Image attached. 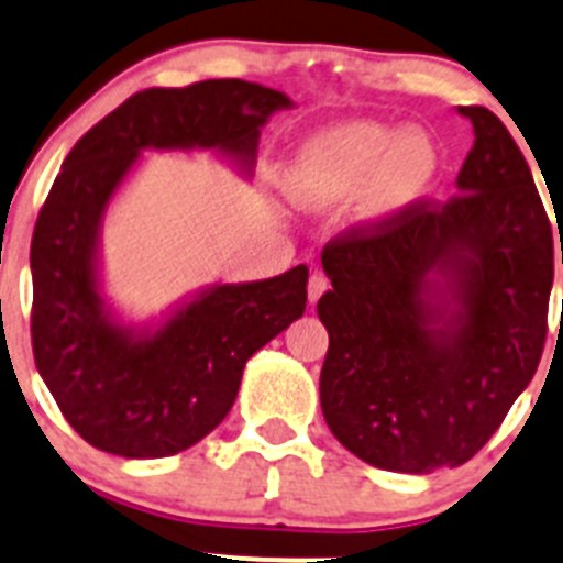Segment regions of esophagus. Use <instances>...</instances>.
Masks as SVG:
<instances>
[{"mask_svg": "<svg viewBox=\"0 0 563 563\" xmlns=\"http://www.w3.org/2000/svg\"><path fill=\"white\" fill-rule=\"evenodd\" d=\"M307 290H309V303H318L320 296L329 290V278H325L323 273H312V276H309Z\"/></svg>", "mask_w": 563, "mask_h": 563, "instance_id": "34e87169", "label": "esophagus"}]
</instances>
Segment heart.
Returning a JSON list of instances; mask_svg holds the SVG:
<instances>
[{"instance_id":"obj_1","label":"heart","mask_w":563,"mask_h":563,"mask_svg":"<svg viewBox=\"0 0 563 563\" xmlns=\"http://www.w3.org/2000/svg\"><path fill=\"white\" fill-rule=\"evenodd\" d=\"M442 152L422 126L347 121L301 143L287 187L307 210H334L358 201V218L382 223L409 210L433 187Z\"/></svg>"}]
</instances>
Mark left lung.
<instances>
[{"mask_svg": "<svg viewBox=\"0 0 563 563\" xmlns=\"http://www.w3.org/2000/svg\"><path fill=\"white\" fill-rule=\"evenodd\" d=\"M459 115L475 132L459 196L323 251L320 406L353 456L389 473L473 459L531 384L548 334L553 232L531 168L495 112Z\"/></svg>", "mask_w": 563, "mask_h": 563, "instance_id": "obj_1", "label": "left lung"}]
</instances>
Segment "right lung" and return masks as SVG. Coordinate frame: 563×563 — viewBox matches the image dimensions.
Returning a JSON list of instances; mask_svg holds the SVG:
<instances>
[{
  "instance_id": "obj_1",
  "label": "right lung",
  "mask_w": 563,
  "mask_h": 563,
  "mask_svg": "<svg viewBox=\"0 0 563 563\" xmlns=\"http://www.w3.org/2000/svg\"><path fill=\"white\" fill-rule=\"evenodd\" d=\"M296 101L245 79L135 93L63 163L32 234V351L63 417L99 451L163 459L232 409L245 362L307 309L309 267L207 285L159 318L126 320L104 290L101 227L148 152H210L254 176L262 126Z\"/></svg>"
}]
</instances>
